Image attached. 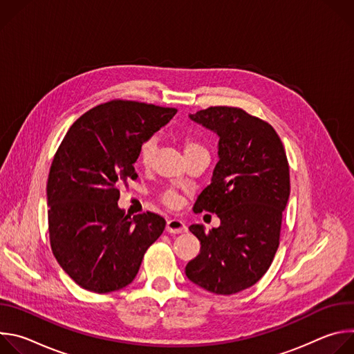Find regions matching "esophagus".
<instances>
[{
    "label": "esophagus",
    "instance_id": "1",
    "mask_svg": "<svg viewBox=\"0 0 354 354\" xmlns=\"http://www.w3.org/2000/svg\"><path fill=\"white\" fill-rule=\"evenodd\" d=\"M186 231H187V227L185 225L183 221H180L178 218L168 220L167 232H169V234H182V232H186Z\"/></svg>",
    "mask_w": 354,
    "mask_h": 354
}]
</instances>
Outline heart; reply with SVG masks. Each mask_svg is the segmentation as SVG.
<instances>
[{
	"mask_svg": "<svg viewBox=\"0 0 354 354\" xmlns=\"http://www.w3.org/2000/svg\"><path fill=\"white\" fill-rule=\"evenodd\" d=\"M183 149H185V154L189 156L192 153H196V151H203L205 147H201L198 142H196L190 138H185L183 140ZM156 153H157V140L154 137H151V138L145 140L140 147V153H138L140 162L144 167H149L154 161ZM162 201L168 207H178L180 198H179V194L175 190H167L162 194Z\"/></svg>",
	"mask_w": 354,
	"mask_h": 354,
	"instance_id": "obj_1",
	"label": "heart"
}]
</instances>
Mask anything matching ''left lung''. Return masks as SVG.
<instances>
[{
    "label": "left lung",
    "mask_w": 354,
    "mask_h": 354,
    "mask_svg": "<svg viewBox=\"0 0 354 354\" xmlns=\"http://www.w3.org/2000/svg\"><path fill=\"white\" fill-rule=\"evenodd\" d=\"M189 119L218 137L212 183L193 212L216 213L218 228L189 227L200 254L186 265L187 279L214 294H235L268 272L279 248L283 212L290 196V169L274 129L245 111L214 106Z\"/></svg>",
    "instance_id": "obj_1"
}]
</instances>
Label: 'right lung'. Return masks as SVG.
<instances>
[{"label":"right lung","mask_w":354,"mask_h":354,"mask_svg":"<svg viewBox=\"0 0 354 354\" xmlns=\"http://www.w3.org/2000/svg\"><path fill=\"white\" fill-rule=\"evenodd\" d=\"M133 100H112L84 113L62 141L47 179L52 250L82 288L99 294L129 286L145 250L165 228L156 213L126 214L119 186L137 179L141 144L176 113Z\"/></svg>","instance_id":"obj_1"}]
</instances>
